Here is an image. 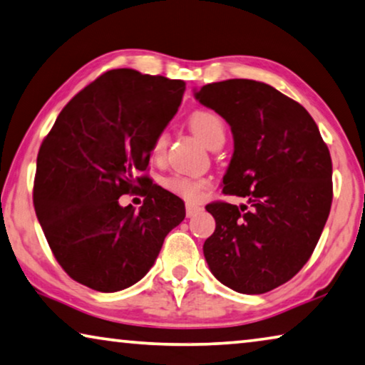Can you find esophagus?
<instances>
[{
	"label": "esophagus",
	"mask_w": 365,
	"mask_h": 365,
	"mask_svg": "<svg viewBox=\"0 0 365 365\" xmlns=\"http://www.w3.org/2000/svg\"><path fill=\"white\" fill-rule=\"evenodd\" d=\"M201 211V206L198 205H187V217H193L195 214H198Z\"/></svg>",
	"instance_id": "34e87169"
}]
</instances>
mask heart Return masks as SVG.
Instances as JSON below:
<instances>
[{"instance_id": "b5f03b06", "label": "heart", "mask_w": 365, "mask_h": 365, "mask_svg": "<svg viewBox=\"0 0 365 365\" xmlns=\"http://www.w3.org/2000/svg\"><path fill=\"white\" fill-rule=\"evenodd\" d=\"M190 128L207 148L214 146L216 143H224L225 140L224 120L221 115L212 112V110H198V112H195L190 117ZM167 141H169L167 131H160L154 138L151 144V159L160 160L164 158ZM164 187L170 193L180 196L185 201L195 203V201H200L203 193L210 188V182L205 180V178H193L182 175V173H172L170 177H167L164 180Z\"/></svg>"}]
</instances>
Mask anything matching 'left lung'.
<instances>
[{
	"label": "left lung",
	"mask_w": 365,
	"mask_h": 365,
	"mask_svg": "<svg viewBox=\"0 0 365 365\" xmlns=\"http://www.w3.org/2000/svg\"><path fill=\"white\" fill-rule=\"evenodd\" d=\"M195 97L230 125L225 195L247 203L206 206L216 230L203 245L211 273L242 294H264L309 262L333 200L331 155L299 102L252 79L206 84Z\"/></svg>",
	"instance_id": "1"
}]
</instances>
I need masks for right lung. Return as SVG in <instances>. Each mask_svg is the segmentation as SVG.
<instances>
[{
  "instance_id": "1",
  "label": "right lung",
  "mask_w": 365,
  "mask_h": 365,
  "mask_svg": "<svg viewBox=\"0 0 365 365\" xmlns=\"http://www.w3.org/2000/svg\"><path fill=\"white\" fill-rule=\"evenodd\" d=\"M183 92L180 79L112 69L78 92L45 136L34 207L56 262L81 284L133 286L185 219L178 196L140 175ZM135 191L145 196L140 210L120 207L119 196Z\"/></svg>"
}]
</instances>
